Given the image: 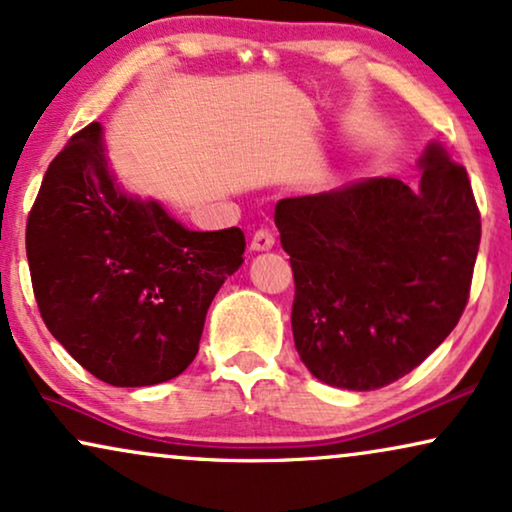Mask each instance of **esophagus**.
<instances>
[{
  "label": "esophagus",
  "mask_w": 512,
  "mask_h": 512,
  "mask_svg": "<svg viewBox=\"0 0 512 512\" xmlns=\"http://www.w3.org/2000/svg\"><path fill=\"white\" fill-rule=\"evenodd\" d=\"M275 247V235L270 230H256L254 237H251V249L254 251H268Z\"/></svg>",
  "instance_id": "esophagus-1"
}]
</instances>
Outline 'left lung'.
<instances>
[{"instance_id": "obj_1", "label": "left lung", "mask_w": 512, "mask_h": 512, "mask_svg": "<svg viewBox=\"0 0 512 512\" xmlns=\"http://www.w3.org/2000/svg\"><path fill=\"white\" fill-rule=\"evenodd\" d=\"M421 169L416 188L367 178L277 202L275 225L296 284L294 343L327 386H390L466 310L480 209L466 167L442 145H428Z\"/></svg>"}]
</instances>
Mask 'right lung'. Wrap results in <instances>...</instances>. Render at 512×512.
Here are the masks:
<instances>
[{"instance_id":"add662e5","label":"right lung","mask_w":512,"mask_h":512,"mask_svg":"<svg viewBox=\"0 0 512 512\" xmlns=\"http://www.w3.org/2000/svg\"><path fill=\"white\" fill-rule=\"evenodd\" d=\"M240 228H183L122 192L91 122L46 169L25 230L32 291L58 343L119 388L188 369L218 289L242 265Z\"/></svg>"}]
</instances>
